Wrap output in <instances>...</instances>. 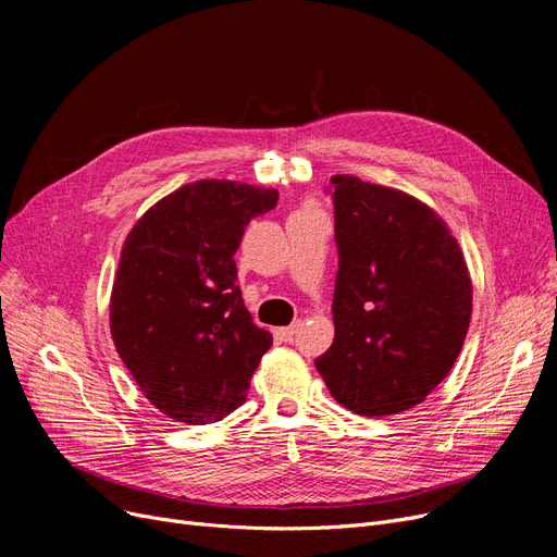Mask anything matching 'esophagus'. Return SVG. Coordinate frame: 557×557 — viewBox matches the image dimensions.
Wrapping results in <instances>:
<instances>
[{"label": "esophagus", "instance_id": "1", "mask_svg": "<svg viewBox=\"0 0 557 557\" xmlns=\"http://www.w3.org/2000/svg\"><path fill=\"white\" fill-rule=\"evenodd\" d=\"M298 330H300V323L288 325V327H280V330H275V336L286 343V341H294V336L298 334Z\"/></svg>", "mask_w": 557, "mask_h": 557}]
</instances>
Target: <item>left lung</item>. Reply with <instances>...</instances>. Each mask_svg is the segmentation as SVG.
Returning a JSON list of instances; mask_svg holds the SVG:
<instances>
[{"mask_svg":"<svg viewBox=\"0 0 557 557\" xmlns=\"http://www.w3.org/2000/svg\"><path fill=\"white\" fill-rule=\"evenodd\" d=\"M338 273L334 343L315 359L332 397L359 416H395L454 368L472 318L462 250L406 191L332 178Z\"/></svg>","mask_w":557,"mask_h":557,"instance_id":"obj_1","label":"left lung"}]
</instances>
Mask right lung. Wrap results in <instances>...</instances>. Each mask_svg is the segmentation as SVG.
Masks as SVG:
<instances>
[{"instance_id": "right-lung-1", "label": "right lung", "mask_w": 557, "mask_h": 557, "mask_svg": "<svg viewBox=\"0 0 557 557\" xmlns=\"http://www.w3.org/2000/svg\"><path fill=\"white\" fill-rule=\"evenodd\" d=\"M277 189L196 181L133 225L110 296V334L137 386L175 422H219L246 401L273 336L252 323L237 286L250 219Z\"/></svg>"}]
</instances>
